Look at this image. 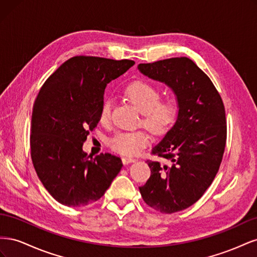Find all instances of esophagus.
Masks as SVG:
<instances>
[{
    "label": "esophagus",
    "mask_w": 257,
    "mask_h": 257,
    "mask_svg": "<svg viewBox=\"0 0 257 257\" xmlns=\"http://www.w3.org/2000/svg\"><path fill=\"white\" fill-rule=\"evenodd\" d=\"M122 162H123V164H124V165H128V164H131V163H134V162H136V160H135L134 158H130V157H127V158H123V159H122Z\"/></svg>",
    "instance_id": "34e87169"
}]
</instances>
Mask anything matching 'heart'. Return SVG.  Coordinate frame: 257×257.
Returning <instances> with one entry per match:
<instances>
[{
  "label": "heart",
  "mask_w": 257,
  "mask_h": 257,
  "mask_svg": "<svg viewBox=\"0 0 257 257\" xmlns=\"http://www.w3.org/2000/svg\"><path fill=\"white\" fill-rule=\"evenodd\" d=\"M125 95L144 113V123L154 133H164L175 120L177 106L173 100H160L161 94L152 84L135 81L125 90ZM111 119V102L105 99L99 110V122L107 125ZM150 136L145 131L119 132L110 139V147L123 155H135L148 146Z\"/></svg>",
  "instance_id": "obj_1"
}]
</instances>
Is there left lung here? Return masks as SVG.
Listing matches in <instances>:
<instances>
[{"instance_id": "obj_1", "label": "left lung", "mask_w": 257, "mask_h": 257, "mask_svg": "<svg viewBox=\"0 0 257 257\" xmlns=\"http://www.w3.org/2000/svg\"><path fill=\"white\" fill-rule=\"evenodd\" d=\"M138 71L174 92L177 120L152 153L166 164L147 161L151 176L139 188L145 203L162 213L189 208L219 172L226 144V118L212 81L189 58L139 64Z\"/></svg>"}]
</instances>
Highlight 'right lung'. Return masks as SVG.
<instances>
[{"mask_svg":"<svg viewBox=\"0 0 257 257\" xmlns=\"http://www.w3.org/2000/svg\"><path fill=\"white\" fill-rule=\"evenodd\" d=\"M134 64L132 60L74 57L40 90L31 119V158L43 185L60 204L94 203L120 173V158L110 153L92 158L82 146L99 121L106 85Z\"/></svg>","mask_w":257,"mask_h":257,"instance_id":"right-lung-1","label":"right lung"}]
</instances>
